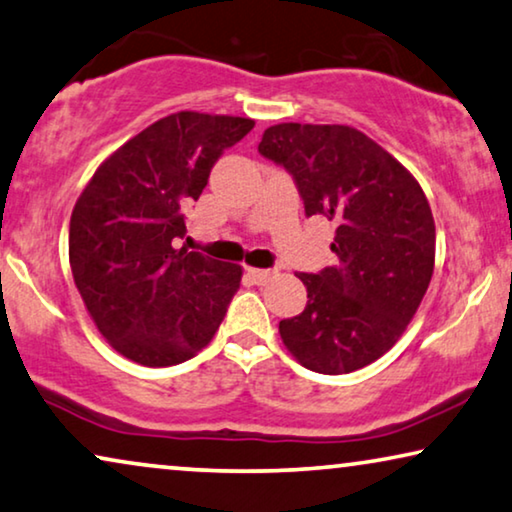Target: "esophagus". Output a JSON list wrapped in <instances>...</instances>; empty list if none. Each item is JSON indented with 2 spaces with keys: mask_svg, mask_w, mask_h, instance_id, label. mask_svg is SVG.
Here are the masks:
<instances>
[{
  "mask_svg": "<svg viewBox=\"0 0 512 512\" xmlns=\"http://www.w3.org/2000/svg\"><path fill=\"white\" fill-rule=\"evenodd\" d=\"M274 274H277V270H261V268H249V277L254 279L258 286L268 284V281L274 277Z\"/></svg>",
  "mask_w": 512,
  "mask_h": 512,
  "instance_id": "34e87169",
  "label": "esophagus"
}]
</instances>
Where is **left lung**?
<instances>
[{"label": "left lung", "instance_id": "obj_1", "mask_svg": "<svg viewBox=\"0 0 512 512\" xmlns=\"http://www.w3.org/2000/svg\"><path fill=\"white\" fill-rule=\"evenodd\" d=\"M258 152L293 177L307 217L337 224L339 263L298 274L307 307L279 335L311 372H355L397 342L425 298L436 244L427 198L381 145L342 124H277Z\"/></svg>", "mask_w": 512, "mask_h": 512}]
</instances>
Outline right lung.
Instances as JSON below:
<instances>
[{
    "label": "right lung",
    "mask_w": 512,
    "mask_h": 512,
    "mask_svg": "<svg viewBox=\"0 0 512 512\" xmlns=\"http://www.w3.org/2000/svg\"><path fill=\"white\" fill-rule=\"evenodd\" d=\"M254 129L228 115H168L103 161L71 214V272L96 328L124 358L170 367L210 344L240 265L175 249L212 166Z\"/></svg>",
    "instance_id": "right-lung-1"
}]
</instances>
